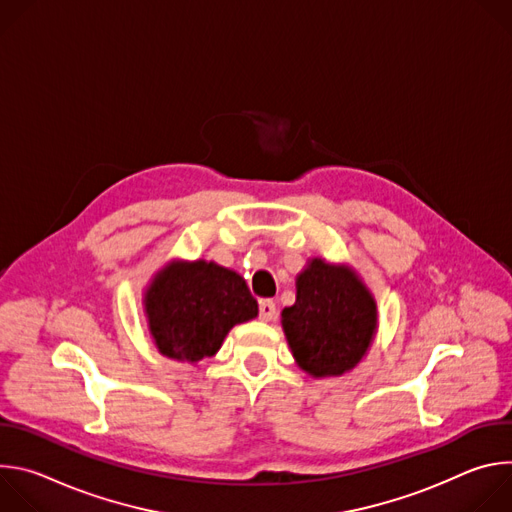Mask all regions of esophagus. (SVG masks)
Returning a JSON list of instances; mask_svg holds the SVG:
<instances>
[{
  "instance_id": "1",
  "label": "esophagus",
  "mask_w": 512,
  "mask_h": 512,
  "mask_svg": "<svg viewBox=\"0 0 512 512\" xmlns=\"http://www.w3.org/2000/svg\"><path fill=\"white\" fill-rule=\"evenodd\" d=\"M277 314V308H275V302L273 300H261L259 302V318L263 322H271Z\"/></svg>"
}]
</instances>
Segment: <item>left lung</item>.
<instances>
[{"mask_svg": "<svg viewBox=\"0 0 512 512\" xmlns=\"http://www.w3.org/2000/svg\"><path fill=\"white\" fill-rule=\"evenodd\" d=\"M281 318L300 367L314 377H338L367 352L377 306L348 269L314 259L298 275L296 304L285 308Z\"/></svg>", "mask_w": 512, "mask_h": 512, "instance_id": "obj_1", "label": "left lung"}]
</instances>
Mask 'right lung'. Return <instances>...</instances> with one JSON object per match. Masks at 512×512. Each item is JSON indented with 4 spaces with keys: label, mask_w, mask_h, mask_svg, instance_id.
I'll return each mask as SVG.
<instances>
[{
    "label": "right lung",
    "mask_w": 512,
    "mask_h": 512,
    "mask_svg": "<svg viewBox=\"0 0 512 512\" xmlns=\"http://www.w3.org/2000/svg\"><path fill=\"white\" fill-rule=\"evenodd\" d=\"M152 336L162 354L198 362L221 348L235 324L257 316V300L241 275L216 263H174L145 296Z\"/></svg>",
    "instance_id": "add662e5"
}]
</instances>
